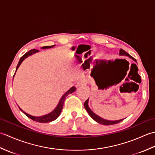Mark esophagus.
Instances as JSON below:
<instances>
[{
	"instance_id": "esophagus-1",
	"label": "esophagus",
	"mask_w": 155,
	"mask_h": 155,
	"mask_svg": "<svg viewBox=\"0 0 155 155\" xmlns=\"http://www.w3.org/2000/svg\"><path fill=\"white\" fill-rule=\"evenodd\" d=\"M87 83V81L86 80H81L80 81H78L77 83V86L78 87H81V86H84V85H86Z\"/></svg>"
}]
</instances>
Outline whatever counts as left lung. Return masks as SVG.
Here are the masks:
<instances>
[{
  "label": "left lung",
  "instance_id": "obj_1",
  "mask_svg": "<svg viewBox=\"0 0 155 155\" xmlns=\"http://www.w3.org/2000/svg\"><path fill=\"white\" fill-rule=\"evenodd\" d=\"M119 54L121 56H127L130 58H132L133 61H135L137 62V61L135 58H134L133 57H131V56L128 54L126 51H124L123 49H120V51H119ZM84 106L85 109L87 111V113H88V114L90 115L91 117L93 118V120H94L96 122H97L98 123H100L101 124H104V125H111V124H117L120 123L122 120H123L124 119H120V120H108L106 119H104V118L100 117L99 116H98L95 113H94L93 111L91 110V108L88 107V99L84 102Z\"/></svg>",
  "mask_w": 155,
  "mask_h": 155
}]
</instances>
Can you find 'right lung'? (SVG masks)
<instances>
[{
    "label": "right lung",
    "mask_w": 155,
    "mask_h": 155,
    "mask_svg": "<svg viewBox=\"0 0 155 155\" xmlns=\"http://www.w3.org/2000/svg\"><path fill=\"white\" fill-rule=\"evenodd\" d=\"M54 46H55V45H52V46H46V47H42L41 48H43V49L50 48L54 47ZM39 52L38 50H37V49H32V50L29 51L28 52H27V53H25L24 55H23L22 57L21 58H20V61L18 62V63L17 64V67H16V71H17V69L18 68L19 66L21 65V64L22 63V61H24L26 58H27L28 57H29V56L33 54L36 53V52ZM15 73H16V72H15ZM15 74H14V76H15ZM14 76H13V77H14ZM75 91H76V87H71L70 89H69L67 92H66V93L63 95H62V97H61L60 101L58 102V105L57 106V107L54 108V110H52L51 113H48L47 114L43 115V116H41V117H34V116H32V115L28 114V113H25V111H23L20 107H19V108H20V110H21L22 112V113L26 115V116L28 117V118H31L32 120H35L36 122H38V123H50V122L53 121L55 119H57V118L58 117V116H59V115H60L61 111H62V107H63L64 102V101L66 99V97H67L69 94L72 93Z\"/></svg>",
    "instance_id": "obj_1"
}]
</instances>
